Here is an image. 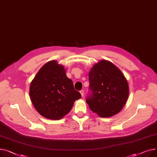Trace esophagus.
Here are the masks:
<instances>
[{
	"instance_id": "obj_1",
	"label": "esophagus",
	"mask_w": 157,
	"mask_h": 157,
	"mask_svg": "<svg viewBox=\"0 0 157 157\" xmlns=\"http://www.w3.org/2000/svg\"><path fill=\"white\" fill-rule=\"evenodd\" d=\"M80 93L81 94V96L83 97V96H84V90H81L80 91Z\"/></svg>"
}]
</instances>
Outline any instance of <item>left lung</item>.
I'll return each mask as SVG.
<instances>
[{"instance_id":"1","label":"left lung","mask_w":157,"mask_h":157,"mask_svg":"<svg viewBox=\"0 0 157 157\" xmlns=\"http://www.w3.org/2000/svg\"><path fill=\"white\" fill-rule=\"evenodd\" d=\"M91 93L86 102L92 112L101 117H112L121 111L129 93L127 80L112 62L101 60L89 74Z\"/></svg>"}]
</instances>
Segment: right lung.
<instances>
[{
    "mask_svg": "<svg viewBox=\"0 0 157 157\" xmlns=\"http://www.w3.org/2000/svg\"><path fill=\"white\" fill-rule=\"evenodd\" d=\"M29 93L36 111L51 120H59L68 114L75 101L82 97L64 67L54 60L39 70L31 82Z\"/></svg>",
    "mask_w": 157,
    "mask_h": 157,
    "instance_id": "obj_1",
    "label": "right lung"
}]
</instances>
